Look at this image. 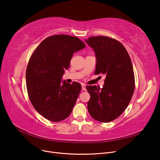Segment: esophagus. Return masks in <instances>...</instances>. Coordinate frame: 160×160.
<instances>
[{
  "instance_id": "1",
  "label": "esophagus",
  "mask_w": 160,
  "mask_h": 160,
  "mask_svg": "<svg viewBox=\"0 0 160 160\" xmlns=\"http://www.w3.org/2000/svg\"><path fill=\"white\" fill-rule=\"evenodd\" d=\"M82 90H83V91H86V86H85L84 84H82Z\"/></svg>"
}]
</instances>
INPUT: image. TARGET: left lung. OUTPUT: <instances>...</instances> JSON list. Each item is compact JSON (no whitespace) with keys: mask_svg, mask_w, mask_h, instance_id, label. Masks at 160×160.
Wrapping results in <instances>:
<instances>
[{"mask_svg":"<svg viewBox=\"0 0 160 160\" xmlns=\"http://www.w3.org/2000/svg\"><path fill=\"white\" fill-rule=\"evenodd\" d=\"M86 42L95 53V74L106 76L102 88L86 87L90 94L88 112L99 122H111L127 109L133 94L135 77L131 59L123 45L113 38L90 37Z\"/></svg>","mask_w":160,"mask_h":160,"instance_id":"8db88e82","label":"left lung"}]
</instances>
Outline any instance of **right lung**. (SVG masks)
Segmentation results:
<instances>
[{
    "instance_id": "obj_1",
    "label": "right lung",
    "mask_w": 160,
    "mask_h": 160,
    "mask_svg": "<svg viewBox=\"0 0 160 160\" xmlns=\"http://www.w3.org/2000/svg\"><path fill=\"white\" fill-rule=\"evenodd\" d=\"M86 47L77 37L54 35L47 38L32 53L26 71L29 99L47 119L59 122L67 118L77 102L82 86L73 82L62 84L73 53Z\"/></svg>"
}]
</instances>
